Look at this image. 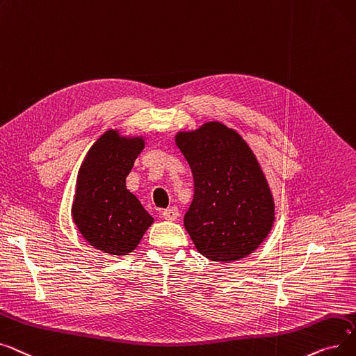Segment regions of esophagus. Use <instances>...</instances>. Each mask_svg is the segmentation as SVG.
<instances>
[{
	"label": "esophagus",
	"instance_id": "obj_1",
	"mask_svg": "<svg viewBox=\"0 0 356 356\" xmlns=\"http://www.w3.org/2000/svg\"><path fill=\"white\" fill-rule=\"evenodd\" d=\"M162 216H163L165 220H169V222H174V220H177L179 217V211H178V209L175 206H172V207H169V209H165L162 211Z\"/></svg>",
	"mask_w": 356,
	"mask_h": 356
}]
</instances>
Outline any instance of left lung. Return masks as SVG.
Masks as SVG:
<instances>
[{"mask_svg": "<svg viewBox=\"0 0 356 356\" xmlns=\"http://www.w3.org/2000/svg\"><path fill=\"white\" fill-rule=\"evenodd\" d=\"M175 143L194 178L184 226L197 250L216 262L248 257L275 220L274 198L257 156L238 131L218 122L179 131Z\"/></svg>", "mask_w": 356, "mask_h": 356, "instance_id": "left-lung-1", "label": "left lung"}]
</instances>
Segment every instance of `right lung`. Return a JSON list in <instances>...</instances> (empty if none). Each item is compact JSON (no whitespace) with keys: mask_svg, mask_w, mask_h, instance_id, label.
<instances>
[{"mask_svg":"<svg viewBox=\"0 0 356 356\" xmlns=\"http://www.w3.org/2000/svg\"><path fill=\"white\" fill-rule=\"evenodd\" d=\"M143 147L142 138H122L117 130H108L79 169L74 223L91 246L110 255H127L154 223L138 197L126 188V178Z\"/></svg>","mask_w":356,"mask_h":356,"instance_id":"obj_1","label":"right lung"}]
</instances>
